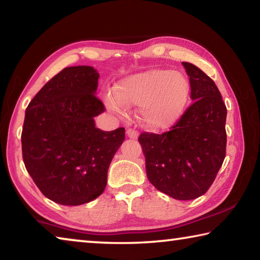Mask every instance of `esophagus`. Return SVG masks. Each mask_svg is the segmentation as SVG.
Listing matches in <instances>:
<instances>
[{
  "mask_svg": "<svg viewBox=\"0 0 260 260\" xmlns=\"http://www.w3.org/2000/svg\"><path fill=\"white\" fill-rule=\"evenodd\" d=\"M126 133H127V136L131 139H138V136H139L138 131H135L133 128H128L126 131Z\"/></svg>",
  "mask_w": 260,
  "mask_h": 260,
  "instance_id": "obj_1",
  "label": "esophagus"
}]
</instances>
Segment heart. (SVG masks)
<instances>
[{
  "mask_svg": "<svg viewBox=\"0 0 260 260\" xmlns=\"http://www.w3.org/2000/svg\"><path fill=\"white\" fill-rule=\"evenodd\" d=\"M190 85L182 73L169 70H149L122 79L114 91L105 95L113 111L127 113V107L139 105V118L151 129L173 126L186 109Z\"/></svg>",
  "mask_w": 260,
  "mask_h": 260,
  "instance_id": "1",
  "label": "heart"
}]
</instances>
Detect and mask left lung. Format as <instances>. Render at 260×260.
I'll use <instances>...</instances> for the list:
<instances>
[{
    "instance_id": "1",
    "label": "left lung",
    "mask_w": 260,
    "mask_h": 260,
    "mask_svg": "<svg viewBox=\"0 0 260 260\" xmlns=\"http://www.w3.org/2000/svg\"><path fill=\"white\" fill-rule=\"evenodd\" d=\"M182 65L192 104L171 131L143 132L139 142L149 181L175 200L188 201L209 190L225 159L227 109L212 79L195 65Z\"/></svg>"
}]
</instances>
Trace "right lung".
<instances>
[{
	"mask_svg": "<svg viewBox=\"0 0 260 260\" xmlns=\"http://www.w3.org/2000/svg\"><path fill=\"white\" fill-rule=\"evenodd\" d=\"M100 74L71 67L51 78L25 112L21 149L26 170L47 199L81 205L104 191L108 169L125 128L104 132L94 117L105 108L95 96Z\"/></svg>",
	"mask_w": 260,
	"mask_h": 260,
	"instance_id": "add662e5",
	"label": "right lung"
}]
</instances>
